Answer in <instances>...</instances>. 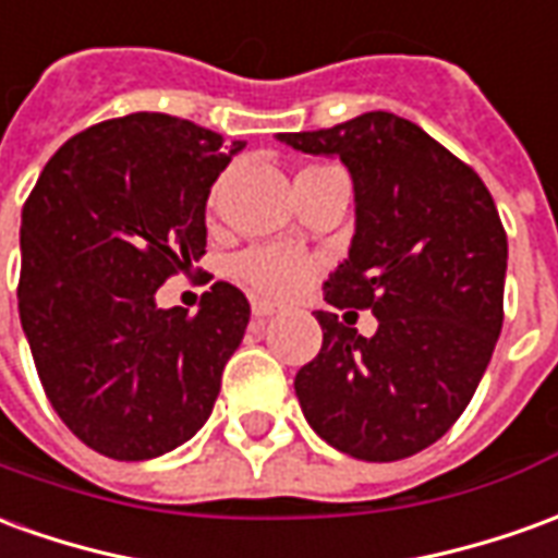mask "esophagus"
Listing matches in <instances>:
<instances>
[{"label":"esophagus","instance_id":"obj_1","mask_svg":"<svg viewBox=\"0 0 558 558\" xmlns=\"http://www.w3.org/2000/svg\"><path fill=\"white\" fill-rule=\"evenodd\" d=\"M276 312H279L276 303H267V300H252V315H255V318H270V315H276Z\"/></svg>","mask_w":558,"mask_h":558}]
</instances>
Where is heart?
<instances>
[{
  "instance_id": "obj_1",
  "label": "heart",
  "mask_w": 558,
  "mask_h": 558,
  "mask_svg": "<svg viewBox=\"0 0 558 558\" xmlns=\"http://www.w3.org/2000/svg\"><path fill=\"white\" fill-rule=\"evenodd\" d=\"M318 264L303 248L288 243H255L236 252L231 272L260 298L286 300L310 286Z\"/></svg>"
}]
</instances>
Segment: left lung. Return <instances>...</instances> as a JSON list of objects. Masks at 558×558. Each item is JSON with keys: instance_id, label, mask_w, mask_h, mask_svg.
I'll list each match as a JSON object with an SVG mask.
<instances>
[{"instance_id": "1", "label": "left lung", "mask_w": 558, "mask_h": 558, "mask_svg": "<svg viewBox=\"0 0 558 558\" xmlns=\"http://www.w3.org/2000/svg\"><path fill=\"white\" fill-rule=\"evenodd\" d=\"M279 141L349 168L354 236L324 300L378 318L361 336L315 312L324 342L294 378L300 409L354 460H405L457 424L496 349L508 270L499 209L465 161L385 110Z\"/></svg>"}]
</instances>
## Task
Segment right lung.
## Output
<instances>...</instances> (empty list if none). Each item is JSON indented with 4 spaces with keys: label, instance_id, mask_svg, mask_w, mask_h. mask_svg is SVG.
<instances>
[{
    "label": "right lung",
    "instance_id": "1",
    "mask_svg": "<svg viewBox=\"0 0 558 558\" xmlns=\"http://www.w3.org/2000/svg\"><path fill=\"white\" fill-rule=\"evenodd\" d=\"M168 113L98 122L59 146L23 204L17 306L50 405L110 460H153L195 436L248 324L228 282L201 310L156 291L207 248V197L243 149Z\"/></svg>",
    "mask_w": 558,
    "mask_h": 558
}]
</instances>
